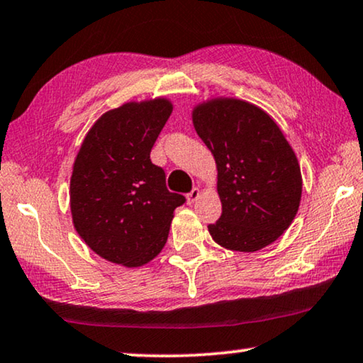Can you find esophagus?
<instances>
[{
    "label": "esophagus",
    "mask_w": 363,
    "mask_h": 363,
    "mask_svg": "<svg viewBox=\"0 0 363 363\" xmlns=\"http://www.w3.org/2000/svg\"><path fill=\"white\" fill-rule=\"evenodd\" d=\"M202 196V192H200V189H194L191 194H187V203H194L197 202V200Z\"/></svg>",
    "instance_id": "1"
}]
</instances>
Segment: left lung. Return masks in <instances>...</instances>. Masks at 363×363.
Listing matches in <instances>:
<instances>
[{
	"label": "left lung",
	"mask_w": 363,
	"mask_h": 363,
	"mask_svg": "<svg viewBox=\"0 0 363 363\" xmlns=\"http://www.w3.org/2000/svg\"><path fill=\"white\" fill-rule=\"evenodd\" d=\"M194 128L216 164L221 216L208 225L216 245L254 252L272 245L296 216L300 163L277 122L238 97H210L192 109Z\"/></svg>",
	"instance_id": "1"
}]
</instances>
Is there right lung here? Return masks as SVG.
<instances>
[{"label":"right lung","mask_w":363,"mask_h":363,"mask_svg":"<svg viewBox=\"0 0 363 363\" xmlns=\"http://www.w3.org/2000/svg\"><path fill=\"white\" fill-rule=\"evenodd\" d=\"M172 112L167 97L130 101L102 113L73 163L69 210L81 240L106 261L142 267L163 250L174 210L186 202L166 189L150 160Z\"/></svg>","instance_id":"add662e5"}]
</instances>
